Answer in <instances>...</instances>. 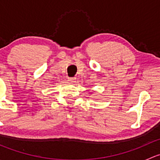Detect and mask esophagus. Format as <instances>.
<instances>
[{
	"mask_svg": "<svg viewBox=\"0 0 160 160\" xmlns=\"http://www.w3.org/2000/svg\"><path fill=\"white\" fill-rule=\"evenodd\" d=\"M68 81L70 82V83H75L76 82V78L75 77H70V78H68Z\"/></svg>",
	"mask_w": 160,
	"mask_h": 160,
	"instance_id": "esophagus-1",
	"label": "esophagus"
}]
</instances>
